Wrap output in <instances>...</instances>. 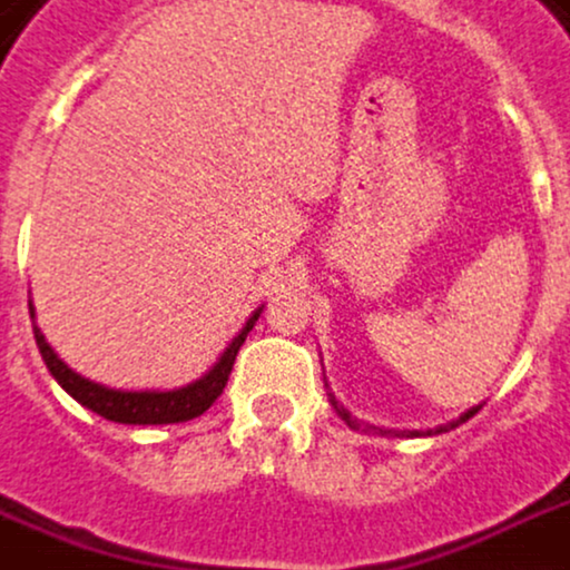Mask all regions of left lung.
<instances>
[{
  "instance_id": "left-lung-1",
  "label": "left lung",
  "mask_w": 570,
  "mask_h": 570,
  "mask_svg": "<svg viewBox=\"0 0 570 570\" xmlns=\"http://www.w3.org/2000/svg\"><path fill=\"white\" fill-rule=\"evenodd\" d=\"M330 401H332V407H335V411L342 414V420H345L347 426H354V430H357V426H364V430H376V433H383V436H433V433H449V430H454L458 423H464V420H471L473 414L480 411V407H473V411H468L464 417H458V420H454V423H445V426H439V430H426V433H420V430H404V433H395V430H380V426H366V423H357V420H351V414H347L345 407H342L338 401L332 399V395H330Z\"/></svg>"
}]
</instances>
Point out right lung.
Segmentation results:
<instances>
[{
    "instance_id": "right-lung-1",
    "label": "right lung",
    "mask_w": 570,
    "mask_h": 570,
    "mask_svg": "<svg viewBox=\"0 0 570 570\" xmlns=\"http://www.w3.org/2000/svg\"><path fill=\"white\" fill-rule=\"evenodd\" d=\"M33 316V311H30ZM259 311L247 320V326L238 332V338L232 345L225 347V354L219 357V364L213 366L206 373L204 380L185 385V389H175V392H118V389H106V385L90 383L78 376L75 370L56 357V351L49 347V342L43 338V332L33 326V338H37V347L43 354L49 373L59 380L65 392L75 401H80L83 407H90L94 414L106 420H116V423H134V426H156V423H185V420L200 417L204 411H209V404L223 395L225 383H228V373L235 366V357H238L240 345L247 338V332L254 330Z\"/></svg>"
}]
</instances>
